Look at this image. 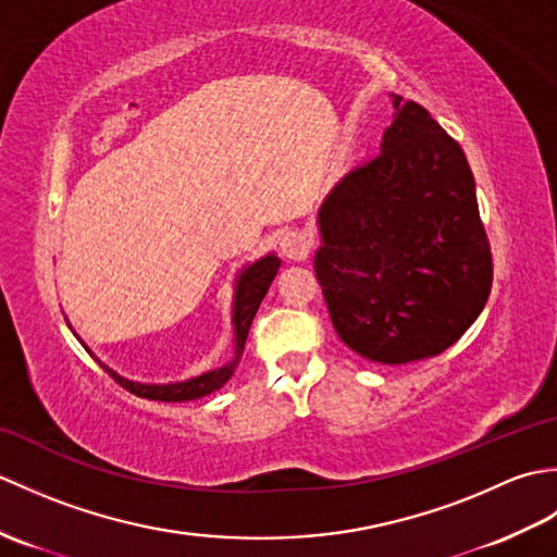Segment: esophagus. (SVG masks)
<instances>
[{"label":"esophagus","instance_id":"1","mask_svg":"<svg viewBox=\"0 0 557 557\" xmlns=\"http://www.w3.org/2000/svg\"><path fill=\"white\" fill-rule=\"evenodd\" d=\"M280 251L289 260H304L311 251V239L309 234L299 230H289L280 236Z\"/></svg>","mask_w":557,"mask_h":557}]
</instances>
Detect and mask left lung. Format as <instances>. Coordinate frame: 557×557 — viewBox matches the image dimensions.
Segmentation results:
<instances>
[{
	"label": "left lung",
	"mask_w": 557,
	"mask_h": 557,
	"mask_svg": "<svg viewBox=\"0 0 557 557\" xmlns=\"http://www.w3.org/2000/svg\"><path fill=\"white\" fill-rule=\"evenodd\" d=\"M393 104L381 152L318 208L313 270L342 342L397 366L467 333L488 301L493 260L459 144L421 104Z\"/></svg>",
	"instance_id": "obj_1"
}]
</instances>
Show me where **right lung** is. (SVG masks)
Returning a JSON list of instances; mask_svg holds the SVG:
<instances>
[{
	"instance_id": "obj_1",
	"label": "right lung",
	"mask_w": 557,
	"mask_h": 557,
	"mask_svg": "<svg viewBox=\"0 0 557 557\" xmlns=\"http://www.w3.org/2000/svg\"><path fill=\"white\" fill-rule=\"evenodd\" d=\"M282 260L275 253H268L263 258L253 260V263H246L239 272H236L234 277V299H232V327H234V357L220 366V369H210L200 375L194 377H186V381H176V383H136V381H128V377L120 375L114 369H110L108 363H102L96 354H92L86 342L78 337V342L86 351H90L96 361H100V366L104 371H108L116 383L122 387H126L128 393H134L138 397H146V399H158V401H188V399H198V397H206L210 393H215L224 383L230 381L234 375L236 366L242 361V354H244V345H246V337H248V330H251L253 323V315L258 311L260 301L268 294L272 280H275L277 270H280ZM69 323V321H66ZM71 327V325H69Z\"/></svg>"
}]
</instances>
